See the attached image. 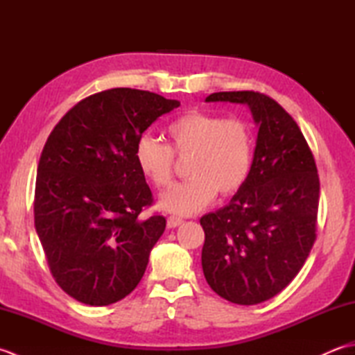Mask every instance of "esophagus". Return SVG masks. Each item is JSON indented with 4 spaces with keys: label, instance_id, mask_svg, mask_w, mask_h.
<instances>
[{
    "label": "esophagus",
    "instance_id": "1",
    "mask_svg": "<svg viewBox=\"0 0 355 355\" xmlns=\"http://www.w3.org/2000/svg\"><path fill=\"white\" fill-rule=\"evenodd\" d=\"M183 223V220L182 218H178V216H168V227L169 229H175V227H178L180 224Z\"/></svg>",
    "mask_w": 355,
    "mask_h": 355
}]
</instances>
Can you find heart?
<instances>
[{
	"instance_id": "b5f03b06",
	"label": "heart",
	"mask_w": 355,
	"mask_h": 355,
	"mask_svg": "<svg viewBox=\"0 0 355 355\" xmlns=\"http://www.w3.org/2000/svg\"><path fill=\"white\" fill-rule=\"evenodd\" d=\"M169 146L143 135L135 143V162L150 183L169 186L173 154L191 157L186 182L172 186L160 206L177 215H193L207 207L220 192L235 195L250 177L254 154L253 132L244 120L225 119L206 111H189L166 128Z\"/></svg>"
}]
</instances>
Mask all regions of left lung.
<instances>
[{
	"instance_id": "1",
	"label": "left lung",
	"mask_w": 355,
	"mask_h": 355,
	"mask_svg": "<svg viewBox=\"0 0 355 355\" xmlns=\"http://www.w3.org/2000/svg\"><path fill=\"white\" fill-rule=\"evenodd\" d=\"M206 102L244 103L259 126L247 183L227 206L200 220L202 273L218 296L256 305L288 285L315 241L320 183L293 117L258 92H223Z\"/></svg>"
}]
</instances>
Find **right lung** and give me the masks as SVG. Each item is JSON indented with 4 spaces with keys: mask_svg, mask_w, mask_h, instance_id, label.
Returning a JSON list of instances; mask_svg holds the SVG:
<instances>
[{
    "mask_svg": "<svg viewBox=\"0 0 355 355\" xmlns=\"http://www.w3.org/2000/svg\"><path fill=\"white\" fill-rule=\"evenodd\" d=\"M178 107L143 89H107L74 105L45 141L35 227L56 284L82 304H114L145 275L166 220L140 218L154 200L135 143Z\"/></svg>",
    "mask_w": 355,
    "mask_h": 355,
    "instance_id": "right-lung-1",
    "label": "right lung"
}]
</instances>
